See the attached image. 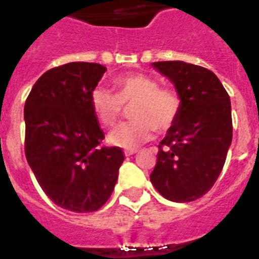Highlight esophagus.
Returning a JSON list of instances; mask_svg holds the SVG:
<instances>
[{
    "label": "esophagus",
    "mask_w": 259,
    "mask_h": 259,
    "mask_svg": "<svg viewBox=\"0 0 259 259\" xmlns=\"http://www.w3.org/2000/svg\"><path fill=\"white\" fill-rule=\"evenodd\" d=\"M137 152H139V150H137V149H131V150L127 149V150H124V154L125 155H132V154H136Z\"/></svg>",
    "instance_id": "1"
}]
</instances>
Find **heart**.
I'll return each mask as SVG.
<instances>
[{"label":"heart","instance_id":"b5f03b06","mask_svg":"<svg viewBox=\"0 0 259 259\" xmlns=\"http://www.w3.org/2000/svg\"><path fill=\"white\" fill-rule=\"evenodd\" d=\"M115 95L105 88L91 93V106L100 123L114 125L123 113V105L131 107L132 122L123 123L109 135L111 145L137 149L152 140L154 130L168 131L179 118L182 97L172 87H159L158 80L141 72L120 75L113 81Z\"/></svg>","mask_w":259,"mask_h":259}]
</instances>
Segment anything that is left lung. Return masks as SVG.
Returning <instances> with one entry per match:
<instances>
[{
  "label": "left lung",
  "instance_id": "8db88e82",
  "mask_svg": "<svg viewBox=\"0 0 259 259\" xmlns=\"http://www.w3.org/2000/svg\"><path fill=\"white\" fill-rule=\"evenodd\" d=\"M175 84L182 110L158 145L150 182L174 202H191L215 184L232 141V115L227 91L214 72L182 61L153 63Z\"/></svg>",
  "mask_w": 259,
  "mask_h": 259
}]
</instances>
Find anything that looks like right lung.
Masks as SVG:
<instances>
[{
  "label": "right lung",
  "mask_w": 259,
  "mask_h": 259,
  "mask_svg": "<svg viewBox=\"0 0 259 259\" xmlns=\"http://www.w3.org/2000/svg\"><path fill=\"white\" fill-rule=\"evenodd\" d=\"M105 72L89 62L50 68L24 105L27 162L48 197L74 212L104 206L124 161L122 148L101 144L105 135L91 106V93Z\"/></svg>",
  "instance_id": "obj_1"
}]
</instances>
